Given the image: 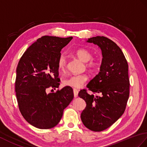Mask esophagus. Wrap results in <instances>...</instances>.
Instances as JSON below:
<instances>
[{"label": "esophagus", "mask_w": 147, "mask_h": 147, "mask_svg": "<svg viewBox=\"0 0 147 147\" xmlns=\"http://www.w3.org/2000/svg\"><path fill=\"white\" fill-rule=\"evenodd\" d=\"M73 93H74V98L78 97V91L76 89H74V90H73Z\"/></svg>", "instance_id": "obj_1"}]
</instances>
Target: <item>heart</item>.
I'll return each mask as SVG.
<instances>
[{"mask_svg":"<svg viewBox=\"0 0 147 147\" xmlns=\"http://www.w3.org/2000/svg\"><path fill=\"white\" fill-rule=\"evenodd\" d=\"M76 55L83 61L86 62V66L91 71L97 70L100 66L99 61L92 58V54L86 49H79L76 53ZM67 66V57L65 54L62 53L58 57L57 67L60 72H64ZM88 76L86 74H76L71 75L70 76L64 78L63 80V84L65 86H69L74 88H80L84 84L88 81Z\"/></svg>","mask_w":147,"mask_h":147,"instance_id":"obj_1","label":"heart"}]
</instances>
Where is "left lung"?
Listing matches in <instances>:
<instances>
[{"label":"left lung","instance_id":"8db88e82","mask_svg":"<svg viewBox=\"0 0 147 147\" xmlns=\"http://www.w3.org/2000/svg\"><path fill=\"white\" fill-rule=\"evenodd\" d=\"M88 42L96 44L102 51L100 71L78 96L86 101V107L81 113L84 125L94 131H101L111 126L123 114L129 94L128 65L122 51L117 44L104 36L88 39Z\"/></svg>","mask_w":147,"mask_h":147}]
</instances>
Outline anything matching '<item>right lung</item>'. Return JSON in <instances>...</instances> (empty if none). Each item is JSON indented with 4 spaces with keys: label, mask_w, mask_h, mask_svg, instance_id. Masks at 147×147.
<instances>
[{
    "label": "right lung",
    "mask_w": 147,
    "mask_h": 147,
    "mask_svg": "<svg viewBox=\"0 0 147 147\" xmlns=\"http://www.w3.org/2000/svg\"><path fill=\"white\" fill-rule=\"evenodd\" d=\"M72 39L42 36L29 47L19 61L15 83L19 108L25 120L37 128L56 126L74 98L69 86L46 93L48 88H59L57 59L61 49Z\"/></svg>",
    "instance_id": "right-lung-1"
}]
</instances>
